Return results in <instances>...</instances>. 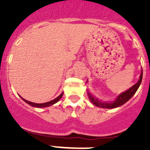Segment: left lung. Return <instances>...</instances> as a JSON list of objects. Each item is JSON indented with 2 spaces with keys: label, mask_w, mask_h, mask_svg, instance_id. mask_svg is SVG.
<instances>
[{
  "label": "left lung",
  "mask_w": 150,
  "mask_h": 150,
  "mask_svg": "<svg viewBox=\"0 0 150 150\" xmlns=\"http://www.w3.org/2000/svg\"><path fill=\"white\" fill-rule=\"evenodd\" d=\"M142 73L140 75V78L139 82L135 84L133 86H132L130 89H128L127 91L124 92L122 93H121L119 95L117 99L114 101H112V102H101L98 99L95 98L93 96H92L91 94L88 93V96H89V98L90 100L93 103L95 106L99 107H101V108H107V109H112V108H116V107H118L121 105L125 104L126 102H128V100H130L134 94L136 93L137 89H139L141 82H142Z\"/></svg>",
  "instance_id": "left-lung-1"
}]
</instances>
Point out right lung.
<instances>
[{
    "label": "right lung",
    "instance_id": "obj_1",
    "mask_svg": "<svg viewBox=\"0 0 150 150\" xmlns=\"http://www.w3.org/2000/svg\"><path fill=\"white\" fill-rule=\"evenodd\" d=\"M62 96H63V93L60 95V96H58L57 98H55L54 100H51V101H49V102H47V103H33V102H30V101H28V100H25V99H23L22 97H21V98L22 99V100H24L25 102L27 103L28 104H29L30 106H32V107H39V108H41V107H50V106H51V105L54 104V103H56L57 102H58L59 100H60V99L62 97Z\"/></svg>",
    "mask_w": 150,
    "mask_h": 150
}]
</instances>
